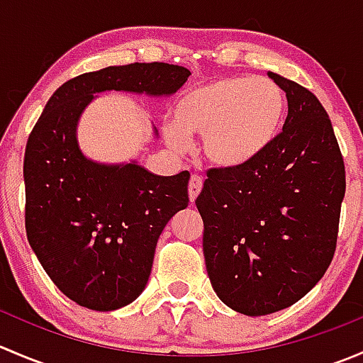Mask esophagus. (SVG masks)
Here are the masks:
<instances>
[{"instance_id":"obj_1","label":"esophagus","mask_w":363,"mask_h":363,"mask_svg":"<svg viewBox=\"0 0 363 363\" xmlns=\"http://www.w3.org/2000/svg\"><path fill=\"white\" fill-rule=\"evenodd\" d=\"M202 186H203L202 177H200V175H191V179H189V186H188L189 200H191V202H195L199 193L202 191Z\"/></svg>"}]
</instances>
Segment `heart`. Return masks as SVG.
<instances>
[{
	"label": "heart",
	"instance_id": "1",
	"mask_svg": "<svg viewBox=\"0 0 363 363\" xmlns=\"http://www.w3.org/2000/svg\"><path fill=\"white\" fill-rule=\"evenodd\" d=\"M288 101L270 79L226 77L186 91L163 130L170 147L184 149L188 137L203 135V152L221 168L246 167L263 155L283 128Z\"/></svg>",
	"mask_w": 363,
	"mask_h": 363
}]
</instances>
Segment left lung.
<instances>
[{"instance_id":"obj_1","label":"left lung","mask_w":363,"mask_h":363,"mask_svg":"<svg viewBox=\"0 0 363 363\" xmlns=\"http://www.w3.org/2000/svg\"><path fill=\"white\" fill-rule=\"evenodd\" d=\"M288 117L274 144L240 168H211L196 199L216 295L246 316L286 309L323 277L335 252L344 161L316 96L277 73Z\"/></svg>"}]
</instances>
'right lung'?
<instances>
[{
    "label": "right lung",
    "instance_id": "obj_1",
    "mask_svg": "<svg viewBox=\"0 0 363 363\" xmlns=\"http://www.w3.org/2000/svg\"><path fill=\"white\" fill-rule=\"evenodd\" d=\"M189 75L188 68L168 63L84 73L50 96L29 135V246L52 283L79 306L116 311L133 302L151 276L161 232L189 202L188 170L163 177L137 161L105 164L86 158L77 142L80 116L96 93L170 96Z\"/></svg>",
    "mask_w": 363,
    "mask_h": 363
}]
</instances>
